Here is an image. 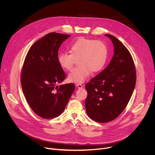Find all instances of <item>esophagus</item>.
Masks as SVG:
<instances>
[{
	"mask_svg": "<svg viewBox=\"0 0 155 155\" xmlns=\"http://www.w3.org/2000/svg\"><path fill=\"white\" fill-rule=\"evenodd\" d=\"M77 86L79 88V89H81V88H83V86L81 85V84L78 83V84H77Z\"/></svg>",
	"mask_w": 155,
	"mask_h": 155,
	"instance_id": "obj_1",
	"label": "esophagus"
}]
</instances>
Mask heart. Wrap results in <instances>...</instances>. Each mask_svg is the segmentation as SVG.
I'll return each mask as SVG.
<instances>
[{"mask_svg": "<svg viewBox=\"0 0 155 155\" xmlns=\"http://www.w3.org/2000/svg\"><path fill=\"white\" fill-rule=\"evenodd\" d=\"M69 53H61L58 56L60 67L71 71L77 60L79 65L72 69L68 76L71 82L81 83L89 77L92 72L101 71L105 65L108 50L105 44L100 40L80 37L71 43L69 46Z\"/></svg>", "mask_w": 155, "mask_h": 155, "instance_id": "b5f03b06", "label": "heart"}]
</instances>
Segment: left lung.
I'll use <instances>...</instances> for the list:
<instances>
[{"label":"left lung","instance_id":"8db88e82","mask_svg":"<svg viewBox=\"0 0 155 155\" xmlns=\"http://www.w3.org/2000/svg\"><path fill=\"white\" fill-rule=\"evenodd\" d=\"M105 35L112 40L114 55L107 67L85 85L86 113L102 123L113 121L122 113L136 82L135 65L129 50L114 35Z\"/></svg>","mask_w":155,"mask_h":155}]
</instances>
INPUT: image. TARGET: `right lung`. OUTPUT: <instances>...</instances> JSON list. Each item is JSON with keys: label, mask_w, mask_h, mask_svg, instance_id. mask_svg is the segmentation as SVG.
Segmentation results:
<instances>
[{"label": "right lung", "mask_w": 155, "mask_h": 155, "mask_svg": "<svg viewBox=\"0 0 155 155\" xmlns=\"http://www.w3.org/2000/svg\"><path fill=\"white\" fill-rule=\"evenodd\" d=\"M68 34L51 32L35 41L25 58L21 74L23 93L38 116L51 119L64 110L75 90V85L62 82L65 74L58 61V50Z\"/></svg>", "instance_id": "add662e5"}]
</instances>
